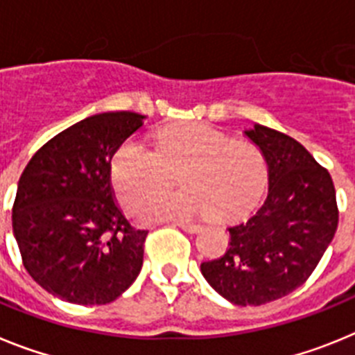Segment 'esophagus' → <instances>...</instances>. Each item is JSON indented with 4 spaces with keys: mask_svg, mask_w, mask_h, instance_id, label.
<instances>
[{
    "mask_svg": "<svg viewBox=\"0 0 355 355\" xmlns=\"http://www.w3.org/2000/svg\"><path fill=\"white\" fill-rule=\"evenodd\" d=\"M172 225H178V227H181L183 231H187V233H197V231H200V225L197 224H188V222H174Z\"/></svg>",
    "mask_w": 355,
    "mask_h": 355,
    "instance_id": "esophagus-1",
    "label": "esophagus"
}]
</instances>
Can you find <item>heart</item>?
Returning <instances> with one entry per match:
<instances>
[{
    "mask_svg": "<svg viewBox=\"0 0 355 355\" xmlns=\"http://www.w3.org/2000/svg\"><path fill=\"white\" fill-rule=\"evenodd\" d=\"M178 172L183 190L140 200L135 206L140 220H190L209 213L213 220H240L259 205L270 181L266 156L256 144L206 124L158 131L156 153L128 140L112 158V183L124 206L167 187Z\"/></svg>",
    "mask_w": 355,
    "mask_h": 355,
    "instance_id": "obj_1",
    "label": "heart"
}]
</instances>
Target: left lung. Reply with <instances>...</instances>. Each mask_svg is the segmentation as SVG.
I'll return each instance as SVG.
<instances>
[{
    "label": "left lung",
    "instance_id": "1",
    "mask_svg": "<svg viewBox=\"0 0 355 355\" xmlns=\"http://www.w3.org/2000/svg\"><path fill=\"white\" fill-rule=\"evenodd\" d=\"M245 135L266 156L268 196L256 215L229 227V249L200 272L229 302L261 306L313 274L336 233L338 205L331 174L302 144L261 124Z\"/></svg>",
    "mask_w": 355,
    "mask_h": 355
}]
</instances>
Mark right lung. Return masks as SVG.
Returning a JSON list of instances; mask_svg holds the SVG:
<instances>
[{"instance_id": "obj_1", "label": "right lung", "mask_w": 355, "mask_h": 355, "mask_svg": "<svg viewBox=\"0 0 355 355\" xmlns=\"http://www.w3.org/2000/svg\"><path fill=\"white\" fill-rule=\"evenodd\" d=\"M144 119L135 112L83 119L44 144L21 174L12 227L23 265L65 302H112L142 270L147 231L122 215L110 174Z\"/></svg>"}]
</instances>
